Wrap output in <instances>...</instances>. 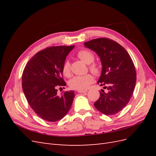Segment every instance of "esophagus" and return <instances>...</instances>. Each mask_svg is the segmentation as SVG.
Instances as JSON below:
<instances>
[{
  "instance_id": "obj_1",
  "label": "esophagus",
  "mask_w": 156,
  "mask_h": 156,
  "mask_svg": "<svg viewBox=\"0 0 156 156\" xmlns=\"http://www.w3.org/2000/svg\"><path fill=\"white\" fill-rule=\"evenodd\" d=\"M77 92L79 93H85L87 92V90H77Z\"/></svg>"
}]
</instances>
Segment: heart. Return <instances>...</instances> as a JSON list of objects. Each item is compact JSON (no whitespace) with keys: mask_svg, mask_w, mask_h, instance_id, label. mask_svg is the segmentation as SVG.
I'll return each mask as SVG.
<instances>
[{"mask_svg":"<svg viewBox=\"0 0 156 156\" xmlns=\"http://www.w3.org/2000/svg\"><path fill=\"white\" fill-rule=\"evenodd\" d=\"M79 58L88 64V68L90 72L96 75L100 74L101 69L99 64L94 62L95 58L94 53L88 49H81L77 53ZM62 72L64 76L68 77L71 75L70 63L68 60H66L62 67ZM94 82V77L90 74H87L82 76H75L69 82V85L72 89L77 90H84Z\"/></svg>","mask_w":156,"mask_h":156,"instance_id":"b5f03b06","label":"heart"}]
</instances>
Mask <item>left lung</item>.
<instances>
[{"instance_id":"8db88e82","label":"left lung","mask_w":156,"mask_h":156,"mask_svg":"<svg viewBox=\"0 0 156 156\" xmlns=\"http://www.w3.org/2000/svg\"><path fill=\"white\" fill-rule=\"evenodd\" d=\"M84 44L100 57L102 71L98 84L108 90L106 93L101 90L94 106L105 115H115L129 103L134 91L136 73L133 60L123 47L107 37Z\"/></svg>"}]
</instances>
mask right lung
Returning <instances> with one entry per match:
<instances>
[{
	"instance_id": "1",
	"label": "right lung",
	"mask_w": 156,
	"mask_h": 156,
	"mask_svg": "<svg viewBox=\"0 0 156 156\" xmlns=\"http://www.w3.org/2000/svg\"><path fill=\"white\" fill-rule=\"evenodd\" d=\"M74 47L60 45L45 48L32 57L23 70L22 88L27 100L36 114L45 120H61L72 107L74 92L66 91L58 96L56 88L66 84L62 67Z\"/></svg>"
}]
</instances>
